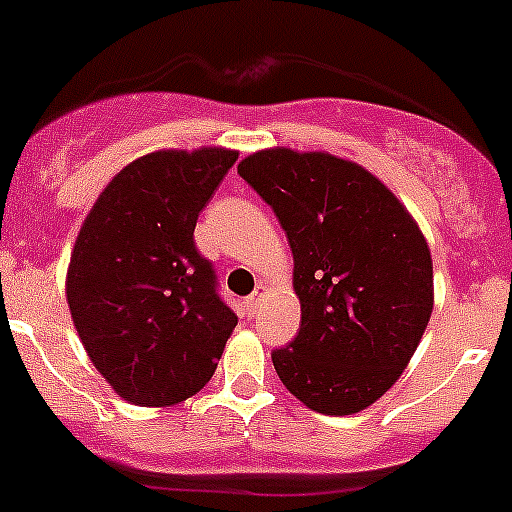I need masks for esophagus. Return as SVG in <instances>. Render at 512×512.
Segmentation results:
<instances>
[{"label":"esophagus","instance_id":"esophagus-1","mask_svg":"<svg viewBox=\"0 0 512 512\" xmlns=\"http://www.w3.org/2000/svg\"><path fill=\"white\" fill-rule=\"evenodd\" d=\"M262 295H265V285H257L255 293H252L250 298H247V310H250V313H257V308H260Z\"/></svg>","mask_w":512,"mask_h":512}]
</instances>
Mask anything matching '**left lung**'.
Instances as JSON below:
<instances>
[{
  "instance_id": "1",
  "label": "left lung",
  "mask_w": 512,
  "mask_h": 512,
  "mask_svg": "<svg viewBox=\"0 0 512 512\" xmlns=\"http://www.w3.org/2000/svg\"><path fill=\"white\" fill-rule=\"evenodd\" d=\"M237 174L270 204L293 250L300 331L272 351L280 381L318 414L371 407L407 369L432 315L422 229L369 169L328 151L265 148Z\"/></svg>"
}]
</instances>
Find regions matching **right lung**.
I'll list each match as a JSON object with an SVG mask.
<instances>
[{
	"label": "right lung",
	"mask_w": 512,
	"mask_h": 512,
	"mask_svg": "<svg viewBox=\"0 0 512 512\" xmlns=\"http://www.w3.org/2000/svg\"><path fill=\"white\" fill-rule=\"evenodd\" d=\"M237 151L161 148L100 191L70 255L65 293L95 369L136 407H171L212 379L237 315L194 245L197 217Z\"/></svg>",
	"instance_id": "right-lung-1"
}]
</instances>
